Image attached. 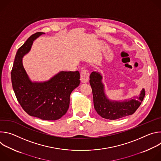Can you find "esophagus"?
<instances>
[{"mask_svg": "<svg viewBox=\"0 0 161 161\" xmlns=\"http://www.w3.org/2000/svg\"><path fill=\"white\" fill-rule=\"evenodd\" d=\"M81 81L83 83H86L89 79V72L86 69H83L81 71Z\"/></svg>", "mask_w": 161, "mask_h": 161, "instance_id": "1", "label": "esophagus"}]
</instances>
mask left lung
I'll return each mask as SVG.
<instances>
[{
    "mask_svg": "<svg viewBox=\"0 0 161 161\" xmlns=\"http://www.w3.org/2000/svg\"><path fill=\"white\" fill-rule=\"evenodd\" d=\"M101 80L102 76L97 72H92L90 75L94 108L101 117L109 120L119 119L133 114L141 105L145 95L143 88L139 97L124 102H113L106 98Z\"/></svg>",
    "mask_w": 161,
    "mask_h": 161,
    "instance_id": "1",
    "label": "left lung"
}]
</instances>
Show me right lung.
<instances>
[{
    "label": "right lung",
    "mask_w": 161,
    "mask_h": 161,
    "mask_svg": "<svg viewBox=\"0 0 161 161\" xmlns=\"http://www.w3.org/2000/svg\"><path fill=\"white\" fill-rule=\"evenodd\" d=\"M44 32L32 34L18 50L11 70V82L16 99L29 115L44 120L60 119L69 106L72 91L80 83L79 71H61L43 83L30 81L22 57L31 50L33 41Z\"/></svg>",
    "instance_id": "obj_1"
}]
</instances>
